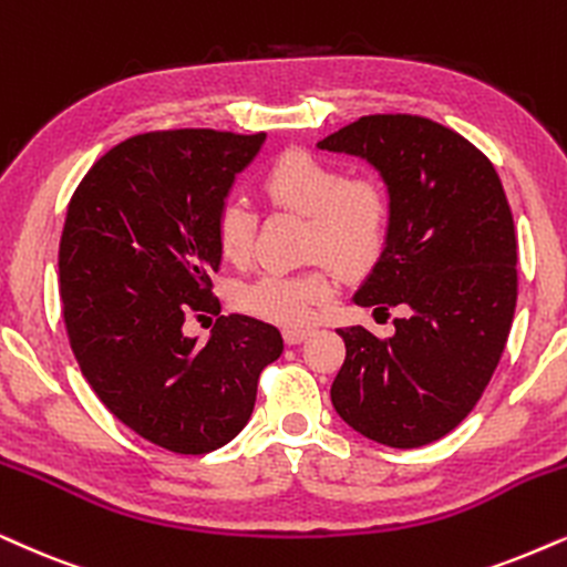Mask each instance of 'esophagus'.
Instances as JSON below:
<instances>
[{
    "mask_svg": "<svg viewBox=\"0 0 567 567\" xmlns=\"http://www.w3.org/2000/svg\"><path fill=\"white\" fill-rule=\"evenodd\" d=\"M308 334H311L308 327H288L285 329V342H288V346H298V342H303Z\"/></svg>",
    "mask_w": 567,
    "mask_h": 567,
    "instance_id": "obj_1",
    "label": "esophagus"
}]
</instances>
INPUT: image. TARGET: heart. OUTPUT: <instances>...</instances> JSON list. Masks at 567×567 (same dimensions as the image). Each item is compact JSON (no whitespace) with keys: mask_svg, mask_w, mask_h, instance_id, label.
I'll list each match as a JSON object with an SVG mask.
<instances>
[{"mask_svg":"<svg viewBox=\"0 0 567 567\" xmlns=\"http://www.w3.org/2000/svg\"><path fill=\"white\" fill-rule=\"evenodd\" d=\"M261 190L279 209L308 217V256H327L342 269H361L382 248L386 196L374 177H346L337 164L303 148H290L264 172ZM214 230L227 261L246 264L250 259L256 219L246 204L225 200ZM332 292V269L317 264L300 271H267L254 282L240 285L235 290V306L271 324L300 327L313 319Z\"/></svg>","mask_w":567,"mask_h":567,"instance_id":"b5f03b06","label":"heart"}]
</instances>
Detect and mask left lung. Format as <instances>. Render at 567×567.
Masks as SVG:
<instances>
[{"instance_id":"left-lung-1","label":"left lung","mask_w":567,"mask_h":567,"mask_svg":"<svg viewBox=\"0 0 567 567\" xmlns=\"http://www.w3.org/2000/svg\"><path fill=\"white\" fill-rule=\"evenodd\" d=\"M358 156L386 188L382 254L353 303L403 306L395 334L342 327L332 405L358 434L411 450L450 434L497 369L518 298L503 183L474 143L413 114H369L317 143Z\"/></svg>"}]
</instances>
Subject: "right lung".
I'll use <instances>...</instances> for the list:
<instances>
[{
  "label": "right lung",
  "instance_id": "right-lung-1",
  "mask_svg": "<svg viewBox=\"0 0 567 567\" xmlns=\"http://www.w3.org/2000/svg\"><path fill=\"white\" fill-rule=\"evenodd\" d=\"M267 135L169 131L110 148L70 198L60 296L70 346L99 400L143 440L204 455L248 424L264 367L282 355L267 321L230 313L198 342L190 311H214L217 214Z\"/></svg>",
  "mask_w": 567,
  "mask_h": 567
}]
</instances>
